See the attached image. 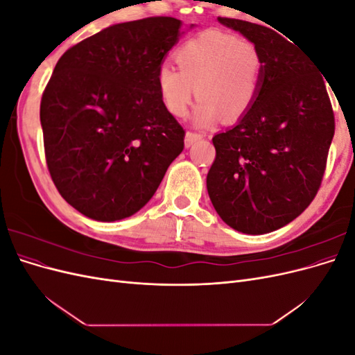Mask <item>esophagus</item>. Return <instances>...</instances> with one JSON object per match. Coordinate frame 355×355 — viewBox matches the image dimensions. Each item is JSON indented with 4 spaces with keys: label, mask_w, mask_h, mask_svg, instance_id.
<instances>
[{
    "label": "esophagus",
    "mask_w": 355,
    "mask_h": 355,
    "mask_svg": "<svg viewBox=\"0 0 355 355\" xmlns=\"http://www.w3.org/2000/svg\"><path fill=\"white\" fill-rule=\"evenodd\" d=\"M202 137H204V135H201V133H194V132H188V133L185 135V146H187V148L192 146V145H194L196 142L201 141V139H202Z\"/></svg>",
    "instance_id": "34e87169"
}]
</instances>
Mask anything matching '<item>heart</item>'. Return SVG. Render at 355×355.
<instances>
[{
	"label": "heart",
	"instance_id": "obj_1",
	"mask_svg": "<svg viewBox=\"0 0 355 355\" xmlns=\"http://www.w3.org/2000/svg\"><path fill=\"white\" fill-rule=\"evenodd\" d=\"M175 59L178 68L164 63L157 72L159 96L171 115H188L194 89L200 99L192 118L197 127H210L222 115L239 121L249 114L261 92L265 65L253 41L202 32L184 42Z\"/></svg>",
	"mask_w": 355,
	"mask_h": 355
}]
</instances>
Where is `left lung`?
<instances>
[{
	"instance_id": "left-lung-1",
	"label": "left lung",
	"mask_w": 355,
	"mask_h": 355,
	"mask_svg": "<svg viewBox=\"0 0 355 355\" xmlns=\"http://www.w3.org/2000/svg\"><path fill=\"white\" fill-rule=\"evenodd\" d=\"M218 20L253 41L265 65L249 114L213 137L209 197L235 231L268 234L296 219L314 200L335 118L323 75L293 40L245 20Z\"/></svg>"
}]
</instances>
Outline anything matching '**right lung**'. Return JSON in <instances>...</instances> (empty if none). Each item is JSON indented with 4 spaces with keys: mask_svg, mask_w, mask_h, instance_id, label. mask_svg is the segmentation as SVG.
<instances>
[{
    "mask_svg": "<svg viewBox=\"0 0 355 355\" xmlns=\"http://www.w3.org/2000/svg\"><path fill=\"white\" fill-rule=\"evenodd\" d=\"M180 29L175 17L116 24L56 63L40 108L46 159L60 196L84 216H132L184 151V128L157 85Z\"/></svg>",
    "mask_w": 355,
    "mask_h": 355,
    "instance_id": "1",
    "label": "right lung"
}]
</instances>
